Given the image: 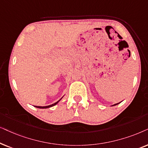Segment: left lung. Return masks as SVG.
I'll return each mask as SVG.
<instances>
[{"label":"left lung","instance_id":"8db88e82","mask_svg":"<svg viewBox=\"0 0 148 148\" xmlns=\"http://www.w3.org/2000/svg\"><path fill=\"white\" fill-rule=\"evenodd\" d=\"M120 103H121V102H120ZM116 103V104H114V105H113V106H116V105H118V104H119V103Z\"/></svg>","mask_w":148,"mask_h":148}]
</instances>
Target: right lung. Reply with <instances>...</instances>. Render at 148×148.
Segmentation results:
<instances>
[{
    "mask_svg": "<svg viewBox=\"0 0 148 148\" xmlns=\"http://www.w3.org/2000/svg\"><path fill=\"white\" fill-rule=\"evenodd\" d=\"M62 98H61V99L59 100V101H58L57 102H56V103H53V104H51V105H49V106H35L34 107H36V108H40V109H44V108H51V107H52V106H56L57 103H58L59 101H60L61 99H62Z\"/></svg>",
    "mask_w": 148,
    "mask_h": 148,
    "instance_id": "obj_1",
    "label": "right lung"
}]
</instances>
